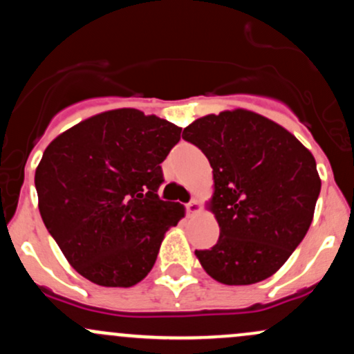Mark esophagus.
<instances>
[{
    "label": "esophagus",
    "instance_id": "34e87169",
    "mask_svg": "<svg viewBox=\"0 0 354 354\" xmlns=\"http://www.w3.org/2000/svg\"><path fill=\"white\" fill-rule=\"evenodd\" d=\"M186 212L188 213H198L200 212V203L198 200H192L188 205H186Z\"/></svg>",
    "mask_w": 354,
    "mask_h": 354
}]
</instances>
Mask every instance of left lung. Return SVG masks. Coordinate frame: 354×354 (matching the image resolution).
<instances>
[{
    "instance_id": "8db88e82",
    "label": "left lung",
    "mask_w": 354,
    "mask_h": 354,
    "mask_svg": "<svg viewBox=\"0 0 354 354\" xmlns=\"http://www.w3.org/2000/svg\"><path fill=\"white\" fill-rule=\"evenodd\" d=\"M213 168L218 242L195 250L209 277L248 286L275 274L308 234L321 192L316 159L274 120L243 111L205 115L183 131Z\"/></svg>"
}]
</instances>
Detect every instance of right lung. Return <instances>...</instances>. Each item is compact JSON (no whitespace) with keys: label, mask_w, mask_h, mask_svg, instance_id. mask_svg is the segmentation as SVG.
I'll list each match as a JSON object with an SVG mask.
<instances>
[{"label":"right lung","mask_w":354,"mask_h":354,"mask_svg":"<svg viewBox=\"0 0 354 354\" xmlns=\"http://www.w3.org/2000/svg\"><path fill=\"white\" fill-rule=\"evenodd\" d=\"M181 127L136 109L102 112L50 142L35 173L46 230L80 275L131 287L149 274L180 203L158 196Z\"/></svg>","instance_id":"1"}]
</instances>
